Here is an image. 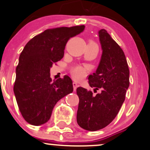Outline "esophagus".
I'll use <instances>...</instances> for the list:
<instances>
[{"label": "esophagus", "instance_id": "obj_1", "mask_svg": "<svg viewBox=\"0 0 150 150\" xmlns=\"http://www.w3.org/2000/svg\"><path fill=\"white\" fill-rule=\"evenodd\" d=\"M73 89H74V91H75V90H76L77 87H78V85H77V83H76V82H73Z\"/></svg>", "mask_w": 150, "mask_h": 150}]
</instances>
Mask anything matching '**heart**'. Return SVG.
Masks as SVG:
<instances>
[{
    "label": "heart",
    "mask_w": 150,
    "mask_h": 150,
    "mask_svg": "<svg viewBox=\"0 0 150 150\" xmlns=\"http://www.w3.org/2000/svg\"><path fill=\"white\" fill-rule=\"evenodd\" d=\"M86 74V70L85 68L82 67H77L72 72V75H73V78L75 80H81L85 77Z\"/></svg>",
    "instance_id": "obj_1"
}]
</instances>
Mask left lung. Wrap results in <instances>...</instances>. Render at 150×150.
I'll list each match as a JSON object with an SVG mask.
<instances>
[{
    "label": "left lung",
    "instance_id": "1",
    "mask_svg": "<svg viewBox=\"0 0 150 150\" xmlns=\"http://www.w3.org/2000/svg\"><path fill=\"white\" fill-rule=\"evenodd\" d=\"M102 54L95 73L89 75V85L101 92L93 96L91 91L77 87V122L82 128L96 131L112 122L124 102L129 87V68L124 52L106 30L98 32Z\"/></svg>",
    "mask_w": 150,
    "mask_h": 150
}]
</instances>
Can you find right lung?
<instances>
[{
    "label": "right lung",
    "mask_w": 150,
    "mask_h": 150,
    "mask_svg": "<svg viewBox=\"0 0 150 150\" xmlns=\"http://www.w3.org/2000/svg\"><path fill=\"white\" fill-rule=\"evenodd\" d=\"M85 25L46 30L28 42L16 68L14 94L22 116L27 123L41 125L50 119L60 99L73 91L68 75L52 82L50 69L63 58L67 42L80 34Z\"/></svg>",
    "instance_id": "right-lung-1"
}]
</instances>
